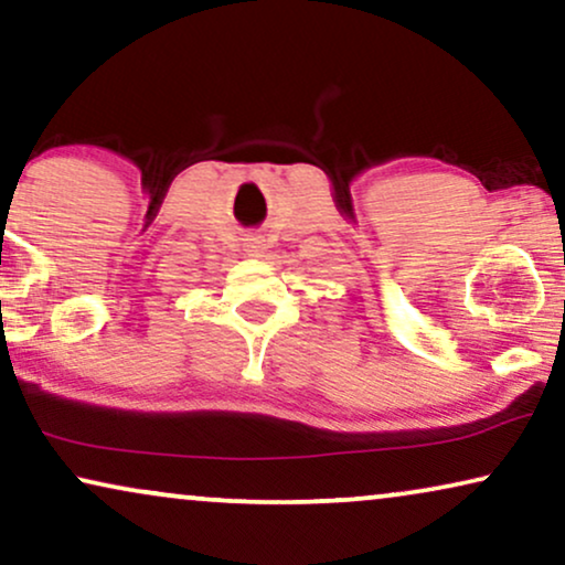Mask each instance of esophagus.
I'll return each mask as SVG.
<instances>
[{
  "label": "esophagus",
  "mask_w": 565,
  "mask_h": 565,
  "mask_svg": "<svg viewBox=\"0 0 565 565\" xmlns=\"http://www.w3.org/2000/svg\"><path fill=\"white\" fill-rule=\"evenodd\" d=\"M243 247H245V253L250 255V258H258V255L263 253V235H245Z\"/></svg>",
  "instance_id": "34e87169"
}]
</instances>
